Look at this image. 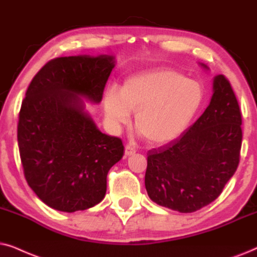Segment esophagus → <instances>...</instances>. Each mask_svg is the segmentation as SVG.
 I'll list each match as a JSON object with an SVG mask.
<instances>
[{"mask_svg": "<svg viewBox=\"0 0 257 257\" xmlns=\"http://www.w3.org/2000/svg\"><path fill=\"white\" fill-rule=\"evenodd\" d=\"M136 153V148L133 145H126L125 146V150H124V154L125 156H131L133 154Z\"/></svg>", "mask_w": 257, "mask_h": 257, "instance_id": "esophagus-1", "label": "esophagus"}]
</instances>
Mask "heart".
Instances as JSON below:
<instances>
[{"instance_id":"obj_1","label":"heart","mask_w":257,"mask_h":257,"mask_svg":"<svg viewBox=\"0 0 257 257\" xmlns=\"http://www.w3.org/2000/svg\"><path fill=\"white\" fill-rule=\"evenodd\" d=\"M204 87L180 71L154 68L128 77L121 93L109 89L103 98L104 114L112 129L135 121L149 142L160 145L179 138L204 103Z\"/></svg>"}]
</instances>
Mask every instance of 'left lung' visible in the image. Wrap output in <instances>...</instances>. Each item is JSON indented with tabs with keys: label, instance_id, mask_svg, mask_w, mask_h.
<instances>
[{
	"label": "left lung",
	"instance_id": "left-lung-1",
	"mask_svg": "<svg viewBox=\"0 0 257 257\" xmlns=\"http://www.w3.org/2000/svg\"><path fill=\"white\" fill-rule=\"evenodd\" d=\"M241 124L234 90L217 75L210 103L197 121L179 139L147 154L150 200L180 213H193L216 200L240 162Z\"/></svg>",
	"mask_w": 257,
	"mask_h": 257
}]
</instances>
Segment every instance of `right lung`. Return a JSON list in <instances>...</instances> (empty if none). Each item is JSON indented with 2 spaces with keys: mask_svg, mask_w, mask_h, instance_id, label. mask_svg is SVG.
<instances>
[{
  "mask_svg": "<svg viewBox=\"0 0 257 257\" xmlns=\"http://www.w3.org/2000/svg\"><path fill=\"white\" fill-rule=\"evenodd\" d=\"M114 67L110 55L57 57L27 89L17 125L23 172L55 210L74 213L100 203L109 169L122 159L121 140L98 131L83 101L100 103Z\"/></svg>",
  "mask_w": 257,
  "mask_h": 257,
  "instance_id": "add662e5",
  "label": "right lung"
}]
</instances>
